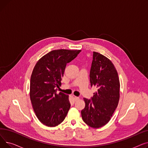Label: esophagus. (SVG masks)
Returning a JSON list of instances; mask_svg holds the SVG:
<instances>
[{
  "label": "esophagus",
  "mask_w": 148,
  "mask_h": 148,
  "mask_svg": "<svg viewBox=\"0 0 148 148\" xmlns=\"http://www.w3.org/2000/svg\"><path fill=\"white\" fill-rule=\"evenodd\" d=\"M73 98L74 99L75 101H76L79 99V97H75V96H73Z\"/></svg>",
  "instance_id": "34e87169"
}]
</instances>
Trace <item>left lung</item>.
<instances>
[{
    "label": "left lung",
    "mask_w": 148,
    "mask_h": 148,
    "mask_svg": "<svg viewBox=\"0 0 148 148\" xmlns=\"http://www.w3.org/2000/svg\"><path fill=\"white\" fill-rule=\"evenodd\" d=\"M91 86L97 88L92 100L84 98L85 107L81 112L83 121L94 128L102 127L110 121L118 105L120 82L112 61L94 51L90 71Z\"/></svg>",
    "instance_id": "8db88e82"
}]
</instances>
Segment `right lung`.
Listing matches in <instances>:
<instances>
[{
  "instance_id": "right-lung-1",
  "label": "right lung",
  "mask_w": 148,
  "mask_h": 148,
  "mask_svg": "<svg viewBox=\"0 0 148 148\" xmlns=\"http://www.w3.org/2000/svg\"><path fill=\"white\" fill-rule=\"evenodd\" d=\"M80 50H54L38 60L30 77V98L36 117L50 127L59 125L69 110L68 95L57 94L67 63L75 59Z\"/></svg>"
}]
</instances>
